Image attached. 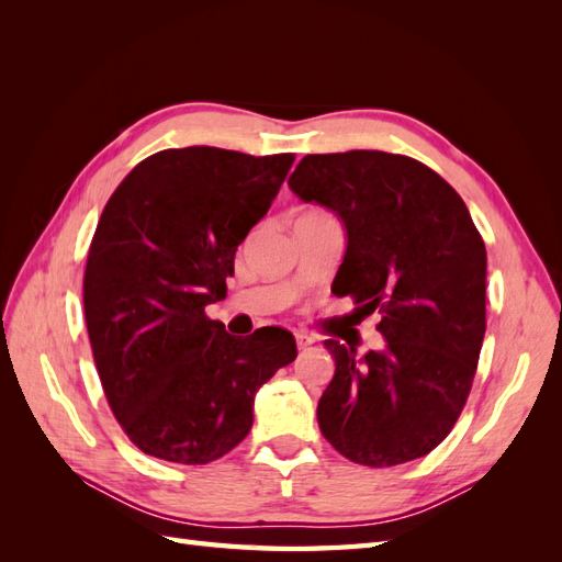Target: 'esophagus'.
<instances>
[{"mask_svg":"<svg viewBox=\"0 0 562 562\" xmlns=\"http://www.w3.org/2000/svg\"><path fill=\"white\" fill-rule=\"evenodd\" d=\"M295 342H297V349H307L310 345H314V337L307 330H297L295 333Z\"/></svg>","mask_w":562,"mask_h":562,"instance_id":"1","label":"esophagus"}]
</instances>
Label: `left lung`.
Listing matches in <instances>:
<instances>
[{
  "label": "left lung",
  "mask_w": 562,
  "mask_h": 562,
  "mask_svg": "<svg viewBox=\"0 0 562 562\" xmlns=\"http://www.w3.org/2000/svg\"><path fill=\"white\" fill-rule=\"evenodd\" d=\"M347 229L337 295L380 312L386 345L356 356L326 339L335 375L316 407L321 434L356 464L429 454L462 413L485 335V244L467 203L411 157L378 149L307 155L288 180Z\"/></svg>",
  "instance_id": "obj_1"
}]
</instances>
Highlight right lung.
Here are the masks:
<instances>
[{"label": "right lung", "mask_w": 562, "mask_h": 562, "mask_svg": "<svg viewBox=\"0 0 562 562\" xmlns=\"http://www.w3.org/2000/svg\"><path fill=\"white\" fill-rule=\"evenodd\" d=\"M293 161L164 149L133 168L100 215L83 314L108 403L145 454L176 464L227 454L252 427L258 389L295 361L288 330L234 337L206 316Z\"/></svg>", "instance_id": "1"}]
</instances>
